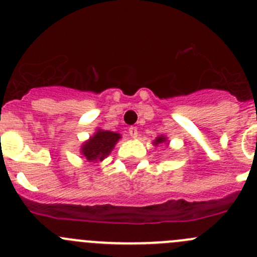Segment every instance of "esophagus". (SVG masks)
<instances>
[{"label":"esophagus","instance_id":"34e87169","mask_svg":"<svg viewBox=\"0 0 257 257\" xmlns=\"http://www.w3.org/2000/svg\"><path fill=\"white\" fill-rule=\"evenodd\" d=\"M129 136H131L132 138H137V137H138V129H137L136 126H131V128H129Z\"/></svg>","mask_w":257,"mask_h":257}]
</instances>
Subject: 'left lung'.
Here are the masks:
<instances>
[{"label": "left lung", "instance_id": "obj_1", "mask_svg": "<svg viewBox=\"0 0 257 257\" xmlns=\"http://www.w3.org/2000/svg\"><path fill=\"white\" fill-rule=\"evenodd\" d=\"M164 142H165V138H164V137H159V138H158L157 141L154 142V144H155V145H158V144H160V143H164Z\"/></svg>", "mask_w": 257, "mask_h": 257}]
</instances>
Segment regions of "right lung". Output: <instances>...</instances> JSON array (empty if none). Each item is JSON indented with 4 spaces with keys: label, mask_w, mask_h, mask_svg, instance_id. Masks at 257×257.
Here are the masks:
<instances>
[{
    "label": "right lung",
    "mask_w": 257,
    "mask_h": 257,
    "mask_svg": "<svg viewBox=\"0 0 257 257\" xmlns=\"http://www.w3.org/2000/svg\"><path fill=\"white\" fill-rule=\"evenodd\" d=\"M120 138V134L109 131H98L89 141L82 147V154L87 160H103Z\"/></svg>",
    "instance_id": "add662e5"
}]
</instances>
